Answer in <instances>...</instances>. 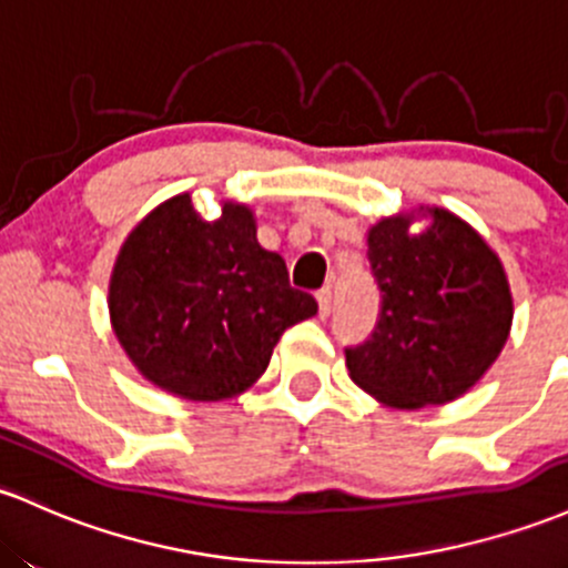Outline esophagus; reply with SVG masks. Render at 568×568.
Masks as SVG:
<instances>
[{
    "mask_svg": "<svg viewBox=\"0 0 568 568\" xmlns=\"http://www.w3.org/2000/svg\"><path fill=\"white\" fill-rule=\"evenodd\" d=\"M315 298H317V315L328 317V313H332V291L321 288L315 294Z\"/></svg>",
    "mask_w": 568,
    "mask_h": 568,
    "instance_id": "1",
    "label": "esophagus"
}]
</instances>
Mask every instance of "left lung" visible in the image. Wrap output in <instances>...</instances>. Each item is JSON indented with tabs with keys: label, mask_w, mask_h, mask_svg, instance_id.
Returning a JSON list of instances; mask_svg holds the SVG:
<instances>
[{
	"label": "left lung",
	"mask_w": 568,
	"mask_h": 568,
	"mask_svg": "<svg viewBox=\"0 0 568 568\" xmlns=\"http://www.w3.org/2000/svg\"><path fill=\"white\" fill-rule=\"evenodd\" d=\"M420 216L429 226L415 235ZM366 245L383 302L372 339L345 351L353 383L394 409L475 388L507 345L515 313L494 247L445 207L379 217Z\"/></svg>",
	"instance_id": "obj_1"
}]
</instances>
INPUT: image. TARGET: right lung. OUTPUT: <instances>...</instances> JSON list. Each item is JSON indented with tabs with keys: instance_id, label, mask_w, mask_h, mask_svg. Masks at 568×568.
I'll list each match as a JSON object with an SVG mask.
<instances>
[{
	"instance_id": "obj_1",
	"label": "right lung",
	"mask_w": 568,
	"mask_h": 568,
	"mask_svg": "<svg viewBox=\"0 0 568 568\" xmlns=\"http://www.w3.org/2000/svg\"><path fill=\"white\" fill-rule=\"evenodd\" d=\"M110 326L148 383L189 402L245 394L288 326L317 313L291 288L283 255L255 236L247 204L223 199L204 221L191 193L151 210L110 274Z\"/></svg>"
}]
</instances>
